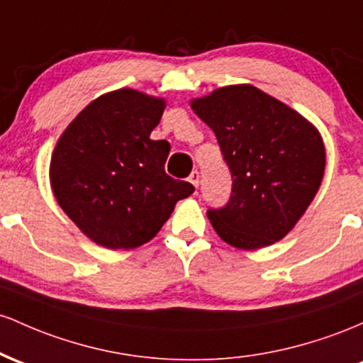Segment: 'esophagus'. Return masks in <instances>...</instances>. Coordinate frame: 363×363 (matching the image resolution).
<instances>
[{
    "mask_svg": "<svg viewBox=\"0 0 363 363\" xmlns=\"http://www.w3.org/2000/svg\"><path fill=\"white\" fill-rule=\"evenodd\" d=\"M189 180L195 186V189H197V186L201 185V173H199V171H192V173H190V177H189Z\"/></svg>",
    "mask_w": 363,
    "mask_h": 363,
    "instance_id": "1",
    "label": "esophagus"
}]
</instances>
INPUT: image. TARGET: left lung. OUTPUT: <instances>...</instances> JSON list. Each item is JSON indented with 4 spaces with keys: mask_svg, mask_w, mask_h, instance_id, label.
<instances>
[{
    "mask_svg": "<svg viewBox=\"0 0 363 363\" xmlns=\"http://www.w3.org/2000/svg\"><path fill=\"white\" fill-rule=\"evenodd\" d=\"M216 133L231 173V195L207 211L216 233L243 250L283 238L311 206L324 177L319 132L252 85H230L192 101Z\"/></svg>",
    "mask_w": 363,
    "mask_h": 363,
    "instance_id": "8db88e82",
    "label": "left lung"
}]
</instances>
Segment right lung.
<instances>
[{"label":"right lung","mask_w":363,"mask_h":363,"mask_svg":"<svg viewBox=\"0 0 363 363\" xmlns=\"http://www.w3.org/2000/svg\"><path fill=\"white\" fill-rule=\"evenodd\" d=\"M164 101L120 89L68 125L52 152L51 186L61 209L89 238L135 248L157 235L174 203L194 194L164 171L168 140H150Z\"/></svg>","instance_id":"right-lung-1"}]
</instances>
